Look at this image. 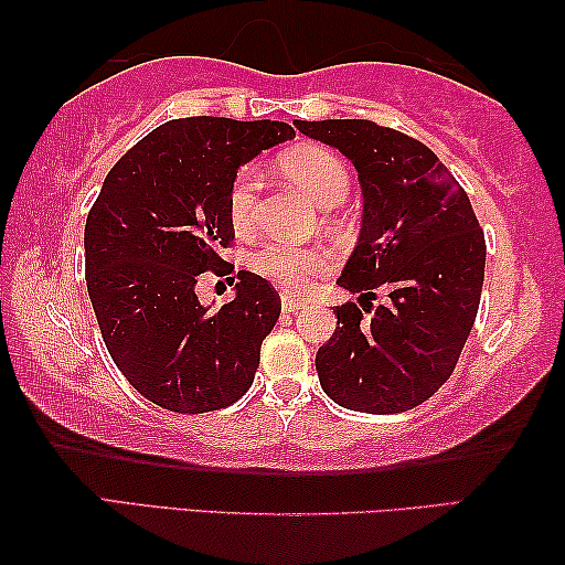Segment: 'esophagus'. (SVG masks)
<instances>
[{"mask_svg": "<svg viewBox=\"0 0 565 565\" xmlns=\"http://www.w3.org/2000/svg\"><path fill=\"white\" fill-rule=\"evenodd\" d=\"M302 310V302L290 298V295H282V312H298Z\"/></svg>", "mask_w": 565, "mask_h": 565, "instance_id": "esophagus-1", "label": "esophagus"}]
</instances>
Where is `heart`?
<instances>
[{"instance_id": "heart-1", "label": "heart", "mask_w": 565, "mask_h": 565, "mask_svg": "<svg viewBox=\"0 0 565 565\" xmlns=\"http://www.w3.org/2000/svg\"><path fill=\"white\" fill-rule=\"evenodd\" d=\"M277 170L285 178L308 195L312 202L322 207H332L343 202L350 190V172L343 157L335 154L328 147L300 145L292 147L277 160ZM260 172L255 168H243L227 192V210L235 227H247L255 217L257 195H260ZM332 265V253L322 245L298 247V245H265L263 249L249 257V270L265 277L275 285H280L288 292H300L308 288L310 277Z\"/></svg>"}]
</instances>
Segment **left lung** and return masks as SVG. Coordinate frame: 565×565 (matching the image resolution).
<instances>
[{"label":"left lung","mask_w":565,"mask_h":565,"mask_svg":"<svg viewBox=\"0 0 565 565\" xmlns=\"http://www.w3.org/2000/svg\"><path fill=\"white\" fill-rule=\"evenodd\" d=\"M302 135L343 152L363 190L358 245L340 288L387 305L363 318L335 308L338 328L320 345L322 391L348 411L391 415L428 401L448 381L476 322L486 237L466 190L423 142L370 119H295Z\"/></svg>","instance_id":"left-lung-1"}]
</instances>
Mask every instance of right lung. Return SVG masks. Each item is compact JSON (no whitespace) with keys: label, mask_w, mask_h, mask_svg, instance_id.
Returning a JSON list of instances; mask_svg holds the SVG:
<instances>
[{"label":"right lung","mask_w":565,"mask_h":565,"mask_svg":"<svg viewBox=\"0 0 565 565\" xmlns=\"http://www.w3.org/2000/svg\"><path fill=\"white\" fill-rule=\"evenodd\" d=\"M292 137L273 119H170L102 182L85 225L87 292L115 365L164 411L227 408L255 381L280 295L239 270L235 298L210 310L195 285L222 273L220 249L235 237L227 192L237 170Z\"/></svg>","instance_id":"1"}]
</instances>
